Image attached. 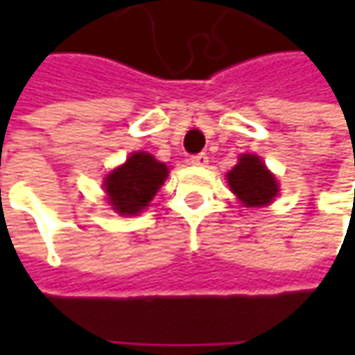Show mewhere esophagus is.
I'll return each instance as SVG.
<instances>
[{"label":"esophagus","mask_w":355,"mask_h":355,"mask_svg":"<svg viewBox=\"0 0 355 355\" xmlns=\"http://www.w3.org/2000/svg\"><path fill=\"white\" fill-rule=\"evenodd\" d=\"M189 162H191L193 166H199V168H203V166H207L209 157H207V154H196V156L189 157Z\"/></svg>","instance_id":"1"}]
</instances>
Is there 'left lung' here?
Returning <instances> with one entry per match:
<instances>
[{
  "label": "left lung",
  "mask_w": 355,
  "mask_h": 355,
  "mask_svg": "<svg viewBox=\"0 0 355 355\" xmlns=\"http://www.w3.org/2000/svg\"><path fill=\"white\" fill-rule=\"evenodd\" d=\"M227 182L245 207H265L279 193L277 178L254 154H241L237 166L227 173Z\"/></svg>",
  "instance_id": "left-lung-1"
}]
</instances>
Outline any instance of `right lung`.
Wrapping results in <instances>:
<instances>
[{"label": "right lung", "instance_id": "right-lung-1", "mask_svg": "<svg viewBox=\"0 0 355 355\" xmlns=\"http://www.w3.org/2000/svg\"><path fill=\"white\" fill-rule=\"evenodd\" d=\"M168 178V166L148 152L132 156L104 178L108 203L120 215H138L154 199Z\"/></svg>", "mask_w": 355, "mask_h": 355}]
</instances>
